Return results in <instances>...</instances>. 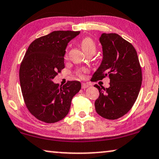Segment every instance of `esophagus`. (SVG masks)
Here are the masks:
<instances>
[{
	"mask_svg": "<svg viewBox=\"0 0 159 159\" xmlns=\"http://www.w3.org/2000/svg\"><path fill=\"white\" fill-rule=\"evenodd\" d=\"M89 86V84H86V83H83L82 85H81L82 89H86V88H88Z\"/></svg>",
	"mask_w": 159,
	"mask_h": 159,
	"instance_id": "1",
	"label": "esophagus"
}]
</instances>
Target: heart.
Returning <instances> with one entry per match:
<instances>
[{
    "mask_svg": "<svg viewBox=\"0 0 159 159\" xmlns=\"http://www.w3.org/2000/svg\"><path fill=\"white\" fill-rule=\"evenodd\" d=\"M80 44H81V47L83 50L86 53L91 52V51H93V52H96V44L93 41L92 39L89 37H86L84 39H82L81 42H80ZM87 70L86 68L80 69L76 72L77 75H79V76L82 77L83 73L86 72Z\"/></svg>",
    "mask_w": 159,
    "mask_h": 159,
    "instance_id": "heart-1",
    "label": "heart"
}]
</instances>
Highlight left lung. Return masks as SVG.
Masks as SVG:
<instances>
[{"label":"left lung","mask_w":159,"mask_h":159,"mask_svg":"<svg viewBox=\"0 0 159 159\" xmlns=\"http://www.w3.org/2000/svg\"><path fill=\"white\" fill-rule=\"evenodd\" d=\"M102 60L93 73L92 81L110 79L109 88L94 86L99 97L94 105L97 114L116 120L129 111L137 99L142 84V71L135 49L119 34L103 33L99 38Z\"/></svg>","instance_id":"obj_1"}]
</instances>
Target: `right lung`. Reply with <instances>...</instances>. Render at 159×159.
I'll return each mask as SVG.
<instances>
[{
  "label": "right lung",
  "mask_w": 159,
  "mask_h": 159,
  "mask_svg": "<svg viewBox=\"0 0 159 159\" xmlns=\"http://www.w3.org/2000/svg\"><path fill=\"white\" fill-rule=\"evenodd\" d=\"M80 34L73 31H54L33 41L19 70V80L26 106L32 115L47 123H54L68 115L73 97L80 91L78 80L62 86L52 79L65 68L68 43Z\"/></svg>",
  "instance_id": "add662e5"
}]
</instances>
